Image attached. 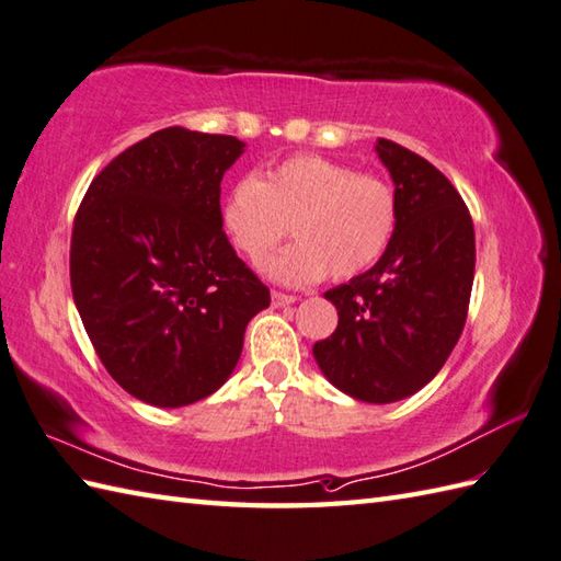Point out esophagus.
Instances as JSON below:
<instances>
[{
    "label": "esophagus",
    "mask_w": 561,
    "mask_h": 561,
    "mask_svg": "<svg viewBox=\"0 0 561 561\" xmlns=\"http://www.w3.org/2000/svg\"><path fill=\"white\" fill-rule=\"evenodd\" d=\"M272 308H284V306H291L296 301V296L289 294H282V291H272Z\"/></svg>",
    "instance_id": "34e87169"
}]
</instances>
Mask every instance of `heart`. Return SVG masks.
Instances as JSON below:
<instances>
[{"mask_svg": "<svg viewBox=\"0 0 561 561\" xmlns=\"http://www.w3.org/2000/svg\"><path fill=\"white\" fill-rule=\"evenodd\" d=\"M221 219L238 250L260 262L287 236L299 243L272 257L267 277L301 287L330 272L350 279L386 253L398 226L396 190L380 175L323 157H291L265 175H243L224 199Z\"/></svg>", "mask_w": 561, "mask_h": 561, "instance_id": "obj_1", "label": "heart"}]
</instances>
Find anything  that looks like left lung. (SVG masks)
<instances>
[{"label": "left lung", "instance_id": "8db88e82", "mask_svg": "<svg viewBox=\"0 0 561 561\" xmlns=\"http://www.w3.org/2000/svg\"><path fill=\"white\" fill-rule=\"evenodd\" d=\"M398 197L396 236L371 270L325 291L337 330L313 344L320 371L374 404L414 396L446 364L468 318L474 277L470 211L448 178L390 139H376Z\"/></svg>", "mask_w": 561, "mask_h": 561}]
</instances>
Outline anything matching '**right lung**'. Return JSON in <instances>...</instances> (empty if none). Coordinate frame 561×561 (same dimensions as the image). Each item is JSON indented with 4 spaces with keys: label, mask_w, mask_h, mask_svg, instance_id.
<instances>
[{
    "label": "right lung",
    "mask_w": 561,
    "mask_h": 561,
    "mask_svg": "<svg viewBox=\"0 0 561 561\" xmlns=\"http://www.w3.org/2000/svg\"><path fill=\"white\" fill-rule=\"evenodd\" d=\"M245 145L165 127L93 178L71 231L69 277L99 359L129 396L185 408L241 359L270 289L224 233L221 178Z\"/></svg>",
    "instance_id": "add662e5"
}]
</instances>
